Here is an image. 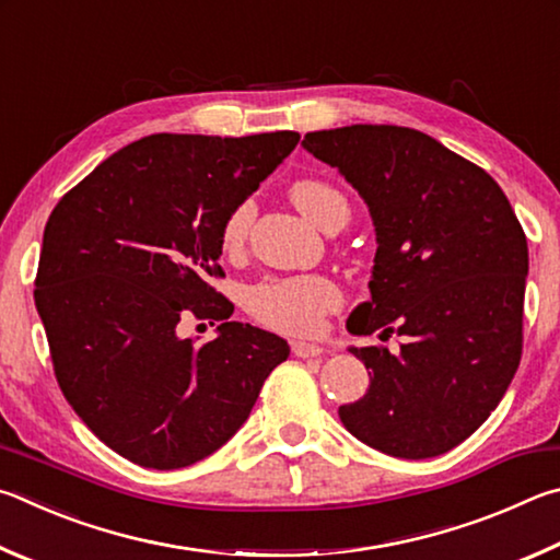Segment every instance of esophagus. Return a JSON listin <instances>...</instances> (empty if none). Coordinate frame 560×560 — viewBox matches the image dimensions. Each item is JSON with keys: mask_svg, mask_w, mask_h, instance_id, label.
Returning <instances> with one entry per match:
<instances>
[{"mask_svg": "<svg viewBox=\"0 0 560 560\" xmlns=\"http://www.w3.org/2000/svg\"><path fill=\"white\" fill-rule=\"evenodd\" d=\"M290 349H292V354H295L298 359H315V357H322V347L307 345V341H292Z\"/></svg>", "mask_w": 560, "mask_h": 560, "instance_id": "obj_1", "label": "esophagus"}]
</instances>
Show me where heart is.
I'll list each match as a JSON object with an SVG mask.
<instances>
[{"label":"heart","instance_id":"obj_1","mask_svg":"<svg viewBox=\"0 0 560 560\" xmlns=\"http://www.w3.org/2000/svg\"><path fill=\"white\" fill-rule=\"evenodd\" d=\"M290 199L307 219L327 229L335 215H349L347 199L322 179H298L290 186ZM255 206L241 201L233 206L221 225L223 250H238L248 235ZM341 305V292L322 275L298 278H268L245 290V310L262 327L292 337H312L325 325V317Z\"/></svg>","mask_w":560,"mask_h":560}]
</instances>
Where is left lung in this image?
<instances>
[{
    "instance_id": "1",
    "label": "left lung",
    "mask_w": 560,
    "mask_h": 560,
    "mask_svg": "<svg viewBox=\"0 0 560 560\" xmlns=\"http://www.w3.org/2000/svg\"><path fill=\"white\" fill-rule=\"evenodd\" d=\"M307 152L345 174L376 225L369 290L351 335L404 337L400 354L361 347L369 390L341 406L351 435L425 459L463 443L499 406L524 347L528 245L499 184L433 137L398 125L307 132Z\"/></svg>"
}]
</instances>
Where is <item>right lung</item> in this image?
<instances>
[{"instance_id":"add662e5","label":"right lung","mask_w":560,"mask_h":560,"mask_svg":"<svg viewBox=\"0 0 560 560\" xmlns=\"http://www.w3.org/2000/svg\"><path fill=\"white\" fill-rule=\"evenodd\" d=\"M292 130L150 135L107 156L48 215L34 280L54 374L78 418L130 463L179 469L229 443L285 339L231 322L221 225L295 150ZM186 316L220 322L196 348Z\"/></svg>"}]
</instances>
